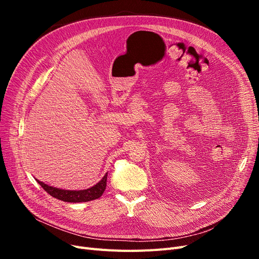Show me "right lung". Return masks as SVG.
<instances>
[{
	"instance_id": "add662e5",
	"label": "right lung",
	"mask_w": 259,
	"mask_h": 259,
	"mask_svg": "<svg viewBox=\"0 0 259 259\" xmlns=\"http://www.w3.org/2000/svg\"><path fill=\"white\" fill-rule=\"evenodd\" d=\"M36 182L40 184V186L46 192H48L50 195H52V197H54L55 199H58L64 202H70V203L89 202L92 200H96L103 195L107 186V174L95 186H93L89 188V189H85V190H64V189H59V188H55V187L46 185L37 179Z\"/></svg>"
}]
</instances>
